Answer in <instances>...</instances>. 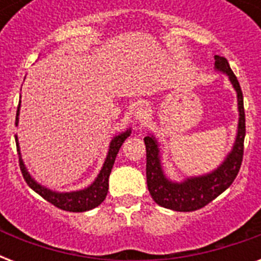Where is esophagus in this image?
Listing matches in <instances>:
<instances>
[{
  "mask_svg": "<svg viewBox=\"0 0 261 261\" xmlns=\"http://www.w3.org/2000/svg\"><path fill=\"white\" fill-rule=\"evenodd\" d=\"M149 111L145 108V107H139L137 108L134 112V120H135V124H138V126H145L149 120Z\"/></svg>",
  "mask_w": 261,
  "mask_h": 261,
  "instance_id": "1",
  "label": "esophagus"
}]
</instances>
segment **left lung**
I'll list each match as a JSON object with an SVG mask.
<instances>
[{
  "mask_svg": "<svg viewBox=\"0 0 261 261\" xmlns=\"http://www.w3.org/2000/svg\"><path fill=\"white\" fill-rule=\"evenodd\" d=\"M215 71L226 74L237 93L239 124L230 151L218 167L208 173L190 176L181 181L169 178L163 167V149L153 134L143 138L146 145V178L151 198L159 206L174 211H195L202 208L226 191L239 173L244 154L245 112L243 92L239 80L231 71L226 58L215 55Z\"/></svg>",
  "mask_w": 261,
  "mask_h": 261,
  "instance_id": "obj_1",
  "label": "left lung"
}]
</instances>
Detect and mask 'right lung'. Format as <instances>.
<instances>
[{"mask_svg":"<svg viewBox=\"0 0 261 261\" xmlns=\"http://www.w3.org/2000/svg\"><path fill=\"white\" fill-rule=\"evenodd\" d=\"M20 106H21V100L18 104L17 114H16V126H18V115H20ZM131 127H128L127 130L119 133L111 139L110 146H108V153L104 160L101 169L98 172L97 177L94 178L93 182L89 184L88 187L83 188V190L70 191V192H59V191H54L47 188L43 184L38 182L32 177V174L28 172L24 160L21 157V150H20V143H18L17 135H14L16 139V146H17L18 151V161H20V169L22 172V176L25 178L27 184L32 188V190L42 196L43 199H46L47 202H50L51 204H54L58 208H62L65 211H71V213H83V211L92 210L94 207H97L98 204H101L104 202V199L108 192V178H110L111 169L114 167L115 159L118 155V151L123 142L126 141L127 137H130Z\"/></svg>","mask_w":261,"mask_h":261,"instance_id":"1","label":"right lung"}]
</instances>
